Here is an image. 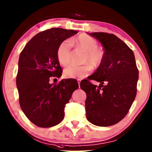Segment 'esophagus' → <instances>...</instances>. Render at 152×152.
Wrapping results in <instances>:
<instances>
[{
    "mask_svg": "<svg viewBox=\"0 0 152 152\" xmlns=\"http://www.w3.org/2000/svg\"><path fill=\"white\" fill-rule=\"evenodd\" d=\"M81 80H80V79H77V82H78L79 85H80V82H81Z\"/></svg>",
    "mask_w": 152,
    "mask_h": 152,
    "instance_id": "34e87169",
    "label": "esophagus"
}]
</instances>
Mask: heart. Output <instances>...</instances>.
Here are the masks:
<instances>
[{
    "instance_id": "obj_1",
    "label": "heart",
    "mask_w": 152,
    "mask_h": 152,
    "mask_svg": "<svg viewBox=\"0 0 152 152\" xmlns=\"http://www.w3.org/2000/svg\"><path fill=\"white\" fill-rule=\"evenodd\" d=\"M77 46L86 50L84 61L88 62L95 68L100 66L103 61L105 53L101 47L98 46V42L90 35L80 34L73 40ZM71 43L69 40L61 42L57 49V58L62 66H66L70 60ZM92 68L89 64L77 66L71 64L64 70V75L67 78H82L87 76L91 71Z\"/></svg>"
}]
</instances>
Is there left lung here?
Segmentation results:
<instances>
[{
    "label": "left lung",
    "mask_w": 152,
    "mask_h": 152,
    "mask_svg": "<svg viewBox=\"0 0 152 152\" xmlns=\"http://www.w3.org/2000/svg\"><path fill=\"white\" fill-rule=\"evenodd\" d=\"M88 34L101 43L105 56L88 78L100 82L99 86L88 80L80 83L81 89L86 94V118L98 126H110L129 112L136 96L139 72L133 52L115 35L102 32Z\"/></svg>",
    "instance_id": "obj_1"
}]
</instances>
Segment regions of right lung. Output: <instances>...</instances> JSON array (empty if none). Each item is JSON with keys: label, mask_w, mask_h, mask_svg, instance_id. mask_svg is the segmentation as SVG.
<instances>
[{"label": "right lung", "mask_w": 152, "mask_h": 152, "mask_svg": "<svg viewBox=\"0 0 152 152\" xmlns=\"http://www.w3.org/2000/svg\"><path fill=\"white\" fill-rule=\"evenodd\" d=\"M74 30L53 28L35 35L26 45L19 56L17 87L19 104L26 117L41 128L52 127L62 121L64 108L75 90L76 80L64 79L50 84V77H61L62 68L57 58V49Z\"/></svg>", "instance_id": "add662e5"}]
</instances>
